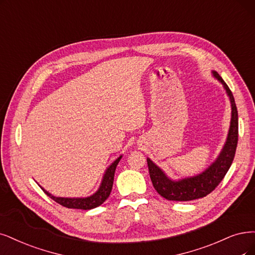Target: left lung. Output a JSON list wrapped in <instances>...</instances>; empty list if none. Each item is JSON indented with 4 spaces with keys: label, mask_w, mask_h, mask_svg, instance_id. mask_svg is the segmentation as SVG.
<instances>
[{
    "label": "left lung",
    "mask_w": 255,
    "mask_h": 255,
    "mask_svg": "<svg viewBox=\"0 0 255 255\" xmlns=\"http://www.w3.org/2000/svg\"><path fill=\"white\" fill-rule=\"evenodd\" d=\"M212 73L223 84L231 103V122L227 139L218 158L204 172L180 181L170 180L161 168L157 167L151 159L147 158L149 174L154 189L168 201L187 202L208 195L223 181L233 162L239 139L238 109L233 94L227 84L224 82L218 72L212 71Z\"/></svg>",
    "instance_id": "left-lung-1"
}]
</instances>
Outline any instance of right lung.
<instances>
[{"instance_id": "obj_1", "label": "right lung", "mask_w": 255, "mask_h": 255, "mask_svg": "<svg viewBox=\"0 0 255 255\" xmlns=\"http://www.w3.org/2000/svg\"><path fill=\"white\" fill-rule=\"evenodd\" d=\"M121 158H122V155L120 157H118L116 161L107 168L105 174H104V176H103V180H102L99 190L88 197H75V199L74 197L73 199H71V197H55L52 194H50L48 191H46L44 188H42L41 186L40 187L42 188V190L50 197V199H52L58 204L66 207V208L83 209V210L93 209V208H96V207L102 205L108 199V196L112 189L116 168H117Z\"/></svg>"}]
</instances>
